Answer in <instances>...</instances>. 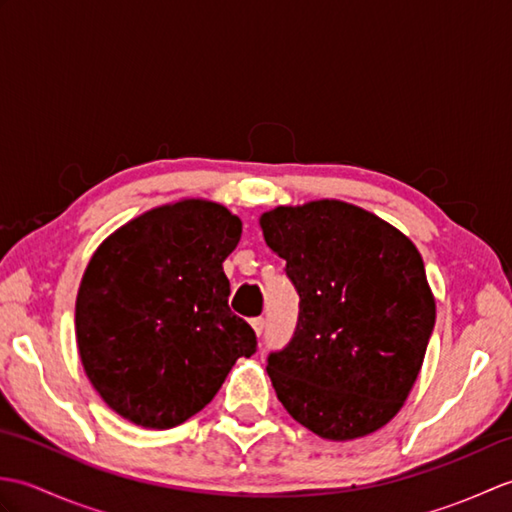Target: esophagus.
Masks as SVG:
<instances>
[{
  "label": "esophagus",
  "instance_id": "obj_1",
  "mask_svg": "<svg viewBox=\"0 0 512 512\" xmlns=\"http://www.w3.org/2000/svg\"><path fill=\"white\" fill-rule=\"evenodd\" d=\"M250 325H253V330H255L257 336H262V332L266 328V321H264V317H255V319H250Z\"/></svg>",
  "mask_w": 512,
  "mask_h": 512
}]
</instances>
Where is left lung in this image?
<instances>
[{
	"label": "left lung",
	"instance_id": "1",
	"mask_svg": "<svg viewBox=\"0 0 512 512\" xmlns=\"http://www.w3.org/2000/svg\"><path fill=\"white\" fill-rule=\"evenodd\" d=\"M259 224L299 295L295 334L268 354L277 398L325 440L374 433L407 400L436 323L418 248L339 200L277 206Z\"/></svg>",
	"mask_w": 512,
	"mask_h": 512
}]
</instances>
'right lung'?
Masks as SVG:
<instances>
[{"mask_svg": "<svg viewBox=\"0 0 512 512\" xmlns=\"http://www.w3.org/2000/svg\"><path fill=\"white\" fill-rule=\"evenodd\" d=\"M242 222L222 204L182 200L118 228L92 255L76 297V345L90 383L118 416L171 429L202 411L253 328L228 308L222 262Z\"/></svg>", "mask_w": 512, "mask_h": 512, "instance_id": "right-lung-1", "label": "right lung"}]
</instances>
